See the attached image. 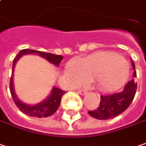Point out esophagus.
I'll return each instance as SVG.
<instances>
[{"instance_id": "34e87169", "label": "esophagus", "mask_w": 146, "mask_h": 146, "mask_svg": "<svg viewBox=\"0 0 146 146\" xmlns=\"http://www.w3.org/2000/svg\"><path fill=\"white\" fill-rule=\"evenodd\" d=\"M78 93H79L80 94H81V95H85V94H87V91L82 89V90H78Z\"/></svg>"}]
</instances>
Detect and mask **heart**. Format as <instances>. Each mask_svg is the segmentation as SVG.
<instances>
[{"instance_id":"obj_1","label":"heart","mask_w":146,"mask_h":146,"mask_svg":"<svg viewBox=\"0 0 146 146\" xmlns=\"http://www.w3.org/2000/svg\"><path fill=\"white\" fill-rule=\"evenodd\" d=\"M66 73L75 84L94 80L97 89L102 92L119 90L130 77V69L125 59L120 55L109 52L71 60L66 66Z\"/></svg>"}]
</instances>
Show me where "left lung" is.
<instances>
[{
    "mask_svg": "<svg viewBox=\"0 0 146 146\" xmlns=\"http://www.w3.org/2000/svg\"><path fill=\"white\" fill-rule=\"evenodd\" d=\"M131 65L133 70H135V63L132 61ZM133 76L136 77L135 70L133 72ZM136 87V83L131 80L125 85L123 91L110 95H101V100L98 108L93 111H89V114L98 120H107L120 115L132 102L135 97Z\"/></svg>",
    "mask_w": 146,
    "mask_h": 146,
    "instance_id": "obj_1",
    "label": "left lung"
}]
</instances>
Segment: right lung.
<instances>
[{
	"instance_id": "obj_1",
	"label": "right lung",
	"mask_w": 146,
	"mask_h": 146,
	"mask_svg": "<svg viewBox=\"0 0 146 146\" xmlns=\"http://www.w3.org/2000/svg\"><path fill=\"white\" fill-rule=\"evenodd\" d=\"M35 54L41 57L46 59L47 61L55 65L56 66H58L63 59V56L61 55H54L52 53H47L44 52L35 51L32 49H23L19 52L17 56L15 57L13 62L12 66V74L11 77V82H10V90L13 100L15 104V105L18 107L20 111L29 115L30 117H47L49 116H52L53 113L57 110L61 104V99L62 95L66 93L61 89H58L56 87H53L51 93L49 94L47 98L43 99L42 102L36 104H28L21 100H19L16 95V93L15 91L14 87V68L16 65V63L24 55Z\"/></svg>"
}]
</instances>
